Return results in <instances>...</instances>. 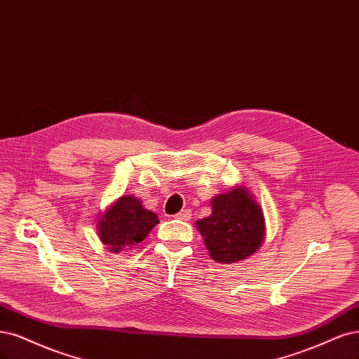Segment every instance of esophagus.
Listing matches in <instances>:
<instances>
[{
	"instance_id": "esophagus-1",
	"label": "esophagus",
	"mask_w": 359,
	"mask_h": 359,
	"mask_svg": "<svg viewBox=\"0 0 359 359\" xmlns=\"http://www.w3.org/2000/svg\"><path fill=\"white\" fill-rule=\"evenodd\" d=\"M175 218H178L181 221H189L191 218V211H190V209H182L180 214L175 215Z\"/></svg>"
}]
</instances>
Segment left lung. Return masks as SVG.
Segmentation results:
<instances>
[{
    "instance_id": "obj_1",
    "label": "left lung",
    "mask_w": 359,
    "mask_h": 359,
    "mask_svg": "<svg viewBox=\"0 0 359 359\" xmlns=\"http://www.w3.org/2000/svg\"><path fill=\"white\" fill-rule=\"evenodd\" d=\"M209 255L231 264L254 254L264 239L263 211L245 189L212 199V214L197 221Z\"/></svg>"
}]
</instances>
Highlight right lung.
<instances>
[{"instance_id": "1", "label": "right lung", "mask_w": 359, "mask_h": 359, "mask_svg": "<svg viewBox=\"0 0 359 359\" xmlns=\"http://www.w3.org/2000/svg\"><path fill=\"white\" fill-rule=\"evenodd\" d=\"M157 222V215L144 209L138 199L123 196L100 219L97 233L105 245L118 252L142 242Z\"/></svg>"}]
</instances>
